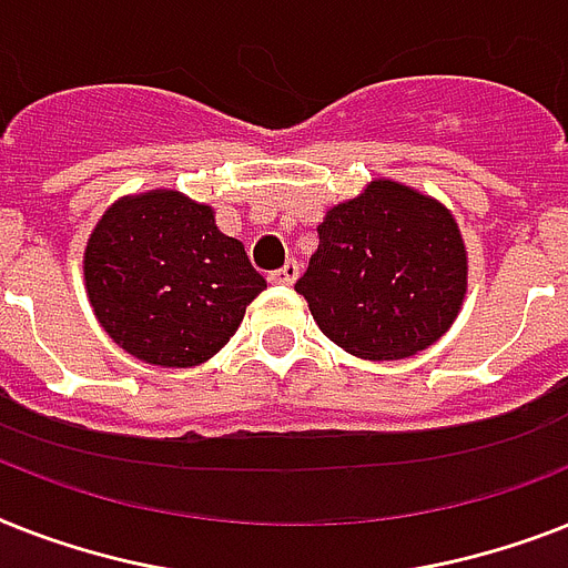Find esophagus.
I'll return each mask as SVG.
<instances>
[{
  "mask_svg": "<svg viewBox=\"0 0 568 568\" xmlns=\"http://www.w3.org/2000/svg\"><path fill=\"white\" fill-rule=\"evenodd\" d=\"M300 276V262L297 260H288L283 265V268H276V271H271V283H276V285H292L294 280H297Z\"/></svg>",
  "mask_w": 568,
  "mask_h": 568,
  "instance_id": "obj_1",
  "label": "esophagus"
}]
</instances>
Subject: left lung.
<instances>
[{
  "label": "left lung",
  "mask_w": 568,
  "mask_h": 568,
  "mask_svg": "<svg viewBox=\"0 0 568 568\" xmlns=\"http://www.w3.org/2000/svg\"><path fill=\"white\" fill-rule=\"evenodd\" d=\"M329 341L388 362L435 344L467 294V251L444 206L394 180L332 206L294 285Z\"/></svg>",
  "instance_id": "1"
}]
</instances>
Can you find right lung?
I'll return each mask as SVG.
<instances>
[{"instance_id": "add662e5", "label": "right lung", "mask_w": 568, "mask_h": 568, "mask_svg": "<svg viewBox=\"0 0 568 568\" xmlns=\"http://www.w3.org/2000/svg\"><path fill=\"white\" fill-rule=\"evenodd\" d=\"M90 303L110 338L160 367H192L239 329L265 276L212 210L178 192L124 197L92 230L84 256Z\"/></svg>"}]
</instances>
